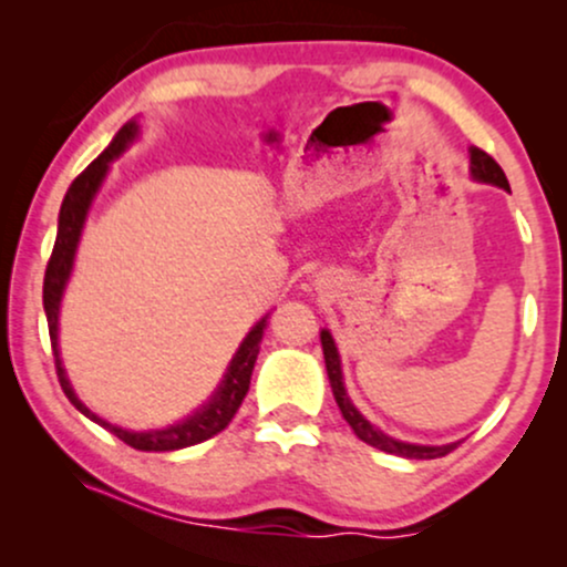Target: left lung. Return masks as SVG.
<instances>
[{"label":"left lung","mask_w":567,"mask_h":567,"mask_svg":"<svg viewBox=\"0 0 567 567\" xmlns=\"http://www.w3.org/2000/svg\"><path fill=\"white\" fill-rule=\"evenodd\" d=\"M470 159H472V178L474 181H483V184L501 186V188H506V192H509V181H506L504 171H501L498 162L493 159L491 154H485L483 148L472 146L470 148ZM320 341H322V354H324V368H328L330 389H333L338 408H341V415L347 419V424L354 429V434L362 442L379 447V451H383V453L402 455V458H421V461H424V458H440V455H447L451 451H455V447H458V442H451V445H413V442H402V440L389 437V434H383L379 426L370 424L365 415H362L360 410L354 408V402L349 400L347 386H343L341 357H338L336 341H333V336H330V330H322Z\"/></svg>","instance_id":"left-lung-1"}]
</instances>
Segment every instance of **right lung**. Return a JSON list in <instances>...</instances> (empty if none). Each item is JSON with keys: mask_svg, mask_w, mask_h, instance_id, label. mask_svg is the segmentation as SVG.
<instances>
[{"mask_svg": "<svg viewBox=\"0 0 567 567\" xmlns=\"http://www.w3.org/2000/svg\"><path fill=\"white\" fill-rule=\"evenodd\" d=\"M135 135H138V122H127V125L114 135V141L109 143L106 152H103L97 159L90 162V165L76 175L74 184L69 186L66 197H63V205H61V216H58V237H55L53 256H50L48 271H44L42 301H44V315H48L50 343H53V354H55V373H58V381H61L63 394L69 396L71 405L80 410V413L87 415L90 421H95V424L109 429L114 437H120L125 445L135 447V451L165 453V451H181V447L197 445V442L216 437L218 432H224V429L229 426L234 413H237L239 405H243L247 389H250L252 365H256V357L258 351H261V338H264L269 315H266L261 322H256V328H252L250 333L245 336V341L239 343L237 354H234V360L229 362V370H226L224 381H220L216 394H213L210 400L197 410V413L188 415L186 421H181V424H173L167 429H152V432H130V429L114 426L109 424V421H103L101 415L90 413V408L74 394L66 370H63L61 351H58V311H61L63 288H66L71 277V266H74L76 245H80L84 218H87L90 205H93L97 188H101L103 178H106L112 159H116L122 152H125L130 143L135 141Z\"/></svg>", "mask_w": 567, "mask_h": 567, "instance_id": "obj_1", "label": "right lung"}]
</instances>
